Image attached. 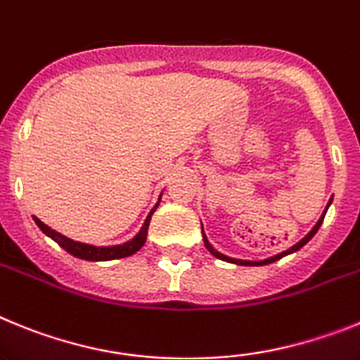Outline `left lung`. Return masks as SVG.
I'll list each match as a JSON object with an SVG mask.
<instances>
[{"label": "left lung", "mask_w": 360, "mask_h": 360, "mask_svg": "<svg viewBox=\"0 0 360 360\" xmlns=\"http://www.w3.org/2000/svg\"><path fill=\"white\" fill-rule=\"evenodd\" d=\"M331 199H333V198H331ZM331 199H330V202H328V206L331 205ZM328 206H326V210H328ZM326 210L323 212V215H321V219H319V221H317V224H315V226L311 228V232L308 233V236H306L304 239L299 240V243H297V245H293L292 248H288V250H286V252H283V254H277V255H274V257H270V259H264V261H240V259L226 257V255L219 254L217 250H215L214 246H212L210 243H208V239H206L205 233H202V240H205V246H206V248H208V252H210L212 255H215V257H217V259H223V261H226V262H236V264H245V266H262V264H270V262L279 261V259H281V257H284V255L293 254V252H297V250H299V248H302V246H304L306 243H308V240H310L311 237L315 236V233H317L319 226H321V224H323V221H324V215H326Z\"/></svg>", "instance_id": "left-lung-1"}]
</instances>
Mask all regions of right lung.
<instances>
[{
  "label": "right lung",
  "instance_id": "1",
  "mask_svg": "<svg viewBox=\"0 0 360 360\" xmlns=\"http://www.w3.org/2000/svg\"><path fill=\"white\" fill-rule=\"evenodd\" d=\"M159 201H161V199H159ZM158 206L159 202L152 208V212H150L148 217H146L145 224H143V228L139 230V233H137L132 240H128V243H124V245H117V246H92V245H85V243H76V240L68 239V237L61 236V233H58L50 226H46V224L41 223L37 217H34V221H36L37 226L41 228L43 233L52 237V239H54L61 248L67 250L68 254L74 255V257L85 259V261H112V259L128 257V255L136 254L137 250H141V246L145 245V240H146V233H148L150 217H152V214H154Z\"/></svg>",
  "mask_w": 360,
  "mask_h": 360
}]
</instances>
